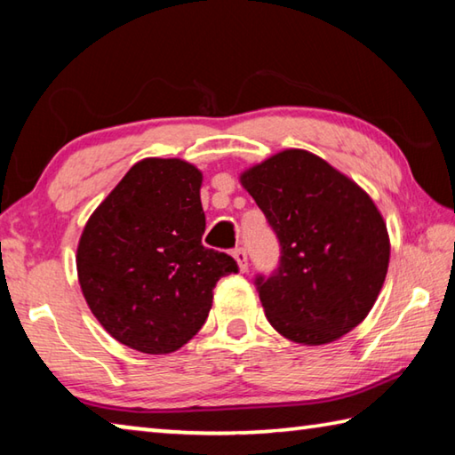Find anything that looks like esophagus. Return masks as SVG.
I'll use <instances>...</instances> for the list:
<instances>
[{"label": "esophagus", "instance_id": "obj_1", "mask_svg": "<svg viewBox=\"0 0 455 455\" xmlns=\"http://www.w3.org/2000/svg\"><path fill=\"white\" fill-rule=\"evenodd\" d=\"M233 257H235V260H236L238 268H241V271L244 273L246 268H249V259H246V251L243 249V246H236V249L233 251Z\"/></svg>", "mask_w": 455, "mask_h": 455}]
</instances>
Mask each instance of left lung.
Segmentation results:
<instances>
[{"label": "left lung", "mask_w": 455, "mask_h": 455, "mask_svg": "<svg viewBox=\"0 0 455 455\" xmlns=\"http://www.w3.org/2000/svg\"><path fill=\"white\" fill-rule=\"evenodd\" d=\"M281 244L279 267L255 279L283 337L325 345L371 311L389 265V235L367 192L307 150H283L241 174Z\"/></svg>", "instance_id": "1"}]
</instances>
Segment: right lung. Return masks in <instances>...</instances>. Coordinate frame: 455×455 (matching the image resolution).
<instances>
[{"mask_svg": "<svg viewBox=\"0 0 455 455\" xmlns=\"http://www.w3.org/2000/svg\"><path fill=\"white\" fill-rule=\"evenodd\" d=\"M203 174L180 158H144L88 219L76 267L90 311L130 349L164 355L204 325L212 289L236 273L206 249Z\"/></svg>", "mask_w": 455, "mask_h": 455, "instance_id": "right-lung-1", "label": "right lung"}]
</instances>
